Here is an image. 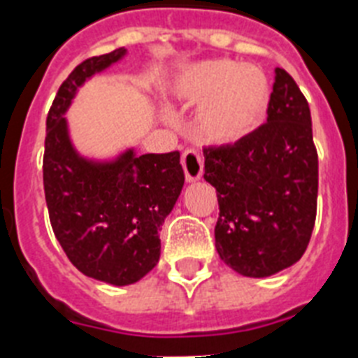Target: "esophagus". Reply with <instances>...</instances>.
I'll return each mask as SVG.
<instances>
[{"label": "esophagus", "mask_w": 358, "mask_h": 358, "mask_svg": "<svg viewBox=\"0 0 358 358\" xmlns=\"http://www.w3.org/2000/svg\"><path fill=\"white\" fill-rule=\"evenodd\" d=\"M182 167H184L185 180L187 182H196L204 173V158L199 150L187 149L182 154Z\"/></svg>", "instance_id": "34e87169"}]
</instances>
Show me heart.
I'll list each match as a JSON object with an SVG mask.
<instances>
[{
	"instance_id": "obj_1",
	"label": "heart",
	"mask_w": 358,
	"mask_h": 358,
	"mask_svg": "<svg viewBox=\"0 0 358 358\" xmlns=\"http://www.w3.org/2000/svg\"><path fill=\"white\" fill-rule=\"evenodd\" d=\"M171 95L182 103L200 104V134L213 143H237L263 121L270 86L255 66L206 60L180 71L171 83Z\"/></svg>"
}]
</instances>
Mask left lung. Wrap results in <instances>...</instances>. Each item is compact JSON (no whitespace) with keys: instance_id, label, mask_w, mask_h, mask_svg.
<instances>
[{"instance_id":"8db88e82","label":"left lung","mask_w":358,"mask_h":358,"mask_svg":"<svg viewBox=\"0 0 358 358\" xmlns=\"http://www.w3.org/2000/svg\"><path fill=\"white\" fill-rule=\"evenodd\" d=\"M266 113V123L237 143L204 149V178L217 189L220 209L215 246L246 278H268L300 261L316 220L309 103L281 68Z\"/></svg>"}]
</instances>
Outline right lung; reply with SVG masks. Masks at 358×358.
Here are the masks:
<instances>
[{
    "label": "right lung",
    "instance_id": "right-lung-1",
    "mask_svg": "<svg viewBox=\"0 0 358 358\" xmlns=\"http://www.w3.org/2000/svg\"><path fill=\"white\" fill-rule=\"evenodd\" d=\"M127 55L119 48L78 64L58 88L45 121L43 191L55 237L84 275L115 287L158 264L159 228L184 187L180 152L127 149L113 159L86 158L64 117L78 88Z\"/></svg>",
    "mask_w": 358,
    "mask_h": 358
}]
</instances>
